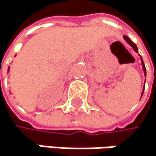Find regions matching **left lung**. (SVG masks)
Masks as SVG:
<instances>
[{
  "mask_svg": "<svg viewBox=\"0 0 156 156\" xmlns=\"http://www.w3.org/2000/svg\"><path fill=\"white\" fill-rule=\"evenodd\" d=\"M123 38H124V40H125V41L133 48V50H134L136 52H138V48H137L136 44H135L133 41H131L130 39H129L128 36H123ZM141 66H142V69H143L144 75H145V76H146V68H145V66H144V63H143V61H142V58H141ZM143 91H144V87H143V90H142V92H141V96H142V94H143Z\"/></svg>",
  "mask_w": 156,
  "mask_h": 156,
  "instance_id": "1",
  "label": "left lung"
}]
</instances>
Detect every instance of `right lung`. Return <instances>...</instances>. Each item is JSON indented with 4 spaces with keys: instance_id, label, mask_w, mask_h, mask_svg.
Segmentation results:
<instances>
[{
    "instance_id": "right-lung-1",
    "label": "right lung",
    "mask_w": 156,
    "mask_h": 156,
    "mask_svg": "<svg viewBox=\"0 0 156 156\" xmlns=\"http://www.w3.org/2000/svg\"><path fill=\"white\" fill-rule=\"evenodd\" d=\"M8 71H9V69H8Z\"/></svg>"
}]
</instances>
